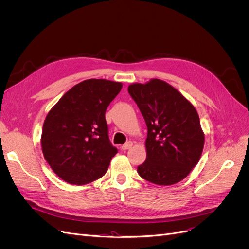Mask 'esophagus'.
<instances>
[{"label":"esophagus","mask_w":249,"mask_h":249,"mask_svg":"<svg viewBox=\"0 0 249 249\" xmlns=\"http://www.w3.org/2000/svg\"><path fill=\"white\" fill-rule=\"evenodd\" d=\"M132 145H133V142H132V141H127V142L125 143V144H124V145L122 146V149H123V150H126V149L131 148Z\"/></svg>","instance_id":"1"}]
</instances>
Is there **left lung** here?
Segmentation results:
<instances>
[{
	"label": "left lung",
	"mask_w": 249,
	"mask_h": 249,
	"mask_svg": "<svg viewBox=\"0 0 249 249\" xmlns=\"http://www.w3.org/2000/svg\"><path fill=\"white\" fill-rule=\"evenodd\" d=\"M147 126L146 160L139 176L169 186L184 179L196 166L205 144L199 116L193 105L168 83L153 79L127 88Z\"/></svg>",
	"instance_id": "left-lung-1"
}]
</instances>
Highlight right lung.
<instances>
[{"label":"right lung","instance_id":"add662e5","mask_svg":"<svg viewBox=\"0 0 249 249\" xmlns=\"http://www.w3.org/2000/svg\"><path fill=\"white\" fill-rule=\"evenodd\" d=\"M122 87L120 82L85 80L48 113L42 153L53 171L69 184L85 185L102 178L118 152L110 142L105 113Z\"/></svg>","mask_w":249,"mask_h":249}]
</instances>
